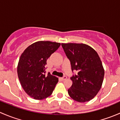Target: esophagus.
Segmentation results:
<instances>
[{"label":"esophagus","mask_w":120,"mask_h":120,"mask_svg":"<svg viewBox=\"0 0 120 120\" xmlns=\"http://www.w3.org/2000/svg\"><path fill=\"white\" fill-rule=\"evenodd\" d=\"M61 78V79L62 81H64L67 79V77H66V76H63V77H61V78Z\"/></svg>","instance_id":"esophagus-1"}]
</instances>
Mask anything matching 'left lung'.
Segmentation results:
<instances>
[{
  "instance_id": "8db88e82",
  "label": "left lung",
  "mask_w": 120,
  "mask_h": 120,
  "mask_svg": "<svg viewBox=\"0 0 120 120\" xmlns=\"http://www.w3.org/2000/svg\"><path fill=\"white\" fill-rule=\"evenodd\" d=\"M71 70L78 72L71 77L72 85L69 96L78 102H86L95 97L100 89L105 71L99 55L93 48L83 43H61Z\"/></svg>"
}]
</instances>
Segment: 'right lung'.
Returning a JSON list of instances; mask_svg holds the SVG:
<instances>
[{
  "label": "right lung",
  "instance_id": "1",
  "mask_svg": "<svg viewBox=\"0 0 120 120\" xmlns=\"http://www.w3.org/2000/svg\"><path fill=\"white\" fill-rule=\"evenodd\" d=\"M60 46V43L39 41L29 46L21 54L18 77L24 90L31 98L42 100L52 94L59 79L50 72L46 74V64L48 58Z\"/></svg>",
  "mask_w": 120,
  "mask_h": 120
}]
</instances>
